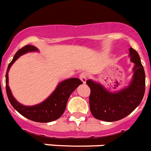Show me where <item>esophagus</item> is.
Listing matches in <instances>:
<instances>
[{
	"mask_svg": "<svg viewBox=\"0 0 151 151\" xmlns=\"http://www.w3.org/2000/svg\"><path fill=\"white\" fill-rule=\"evenodd\" d=\"M79 79H81V81L83 82V83H86V74H84V73H82L81 75H80V76H79Z\"/></svg>",
	"mask_w": 151,
	"mask_h": 151,
	"instance_id": "34e87169",
	"label": "esophagus"
}]
</instances>
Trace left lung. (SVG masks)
Wrapping results in <instances>:
<instances>
[{"mask_svg": "<svg viewBox=\"0 0 151 151\" xmlns=\"http://www.w3.org/2000/svg\"><path fill=\"white\" fill-rule=\"evenodd\" d=\"M130 61L134 63L129 84L117 91H110L101 83L88 79L90 88V108L94 118L104 122L119 121L132 113L145 93V72L138 53L129 48Z\"/></svg>", "mask_w": 151, "mask_h": 151, "instance_id": "1", "label": "left lung"}]
</instances>
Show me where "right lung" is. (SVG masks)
Wrapping results in <instances>:
<instances>
[{
  "instance_id": "obj_1",
  "label": "right lung",
  "mask_w": 151,
  "mask_h": 151,
  "mask_svg": "<svg viewBox=\"0 0 151 151\" xmlns=\"http://www.w3.org/2000/svg\"><path fill=\"white\" fill-rule=\"evenodd\" d=\"M35 51H38V49L36 47L26 45L18 50L14 55L12 61L8 65L6 72V92L11 104L22 116L37 122H50L57 120L62 115L65 110L67 101L70 95L83 83L77 78L65 79L60 82L52 93L41 103L32 106H26L20 104L13 96L8 86V72L14 61L19 57L26 53Z\"/></svg>"
}]
</instances>
